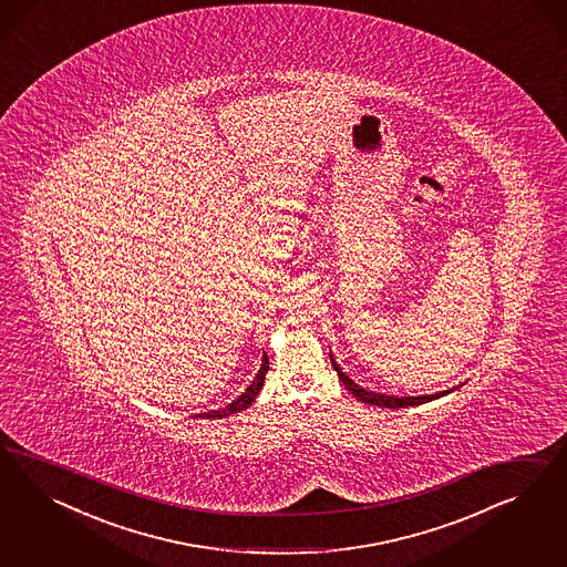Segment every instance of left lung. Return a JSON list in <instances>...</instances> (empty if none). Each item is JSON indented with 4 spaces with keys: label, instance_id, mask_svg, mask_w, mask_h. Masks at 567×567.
<instances>
[{
    "label": "left lung",
    "instance_id": "left-lung-1",
    "mask_svg": "<svg viewBox=\"0 0 567 567\" xmlns=\"http://www.w3.org/2000/svg\"><path fill=\"white\" fill-rule=\"evenodd\" d=\"M332 368L337 370V374L339 378L343 380L344 386L351 391V395L358 396L360 401L363 403H368V405H378V408H391V410H399V408H410V405H420V403H429L432 399H439V396L446 395V393H451V391H443V393H439V395H424V396H386L380 395V393H372V391H365V389H361L358 386L351 378L344 374L343 370L339 368V363L332 360Z\"/></svg>",
    "mask_w": 567,
    "mask_h": 567
}]
</instances>
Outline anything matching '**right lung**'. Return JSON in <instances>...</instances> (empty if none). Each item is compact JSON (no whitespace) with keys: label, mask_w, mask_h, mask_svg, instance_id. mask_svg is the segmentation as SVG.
<instances>
[{"label":"right lung","mask_w":567,"mask_h":567,"mask_svg":"<svg viewBox=\"0 0 567 567\" xmlns=\"http://www.w3.org/2000/svg\"><path fill=\"white\" fill-rule=\"evenodd\" d=\"M268 355H264V360H261V368H259L258 377L256 380L247 386V391L239 396V399H235L233 403H228L224 410H214V412L209 413H199V417H209V420H214V417H226V415H230V413L243 412V410H247L254 401H256V396L259 395V391H261V386H264V380H266V374H268Z\"/></svg>","instance_id":"obj_1"}]
</instances>
